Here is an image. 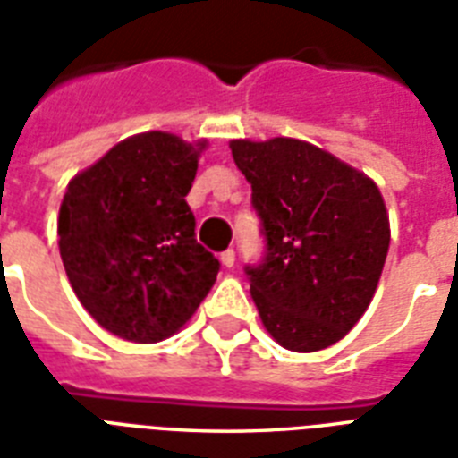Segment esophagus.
Here are the masks:
<instances>
[{
  "label": "esophagus",
  "mask_w": 458,
  "mask_h": 458,
  "mask_svg": "<svg viewBox=\"0 0 458 458\" xmlns=\"http://www.w3.org/2000/svg\"><path fill=\"white\" fill-rule=\"evenodd\" d=\"M221 264L225 266V268H233V266H235V250L221 251Z\"/></svg>",
  "instance_id": "obj_1"
}]
</instances>
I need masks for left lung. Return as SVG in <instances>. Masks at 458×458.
<instances>
[{
  "label": "left lung",
  "instance_id": "left-lung-1",
  "mask_svg": "<svg viewBox=\"0 0 458 458\" xmlns=\"http://www.w3.org/2000/svg\"><path fill=\"white\" fill-rule=\"evenodd\" d=\"M251 185L266 251L244 266L251 300L273 340L318 352L369 309L390 247V221L370 178L293 138L233 140Z\"/></svg>",
  "mask_w": 458,
  "mask_h": 458
}]
</instances>
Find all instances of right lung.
Masks as SVG:
<instances>
[{
  "label": "right lung",
  "mask_w": 458,
  "mask_h": 458,
  "mask_svg": "<svg viewBox=\"0 0 458 458\" xmlns=\"http://www.w3.org/2000/svg\"><path fill=\"white\" fill-rule=\"evenodd\" d=\"M204 142L168 132L118 142L66 187L59 251L81 304L109 333L149 344L192 318L218 276L187 192Z\"/></svg>",
  "instance_id": "obj_1"
}]
</instances>
